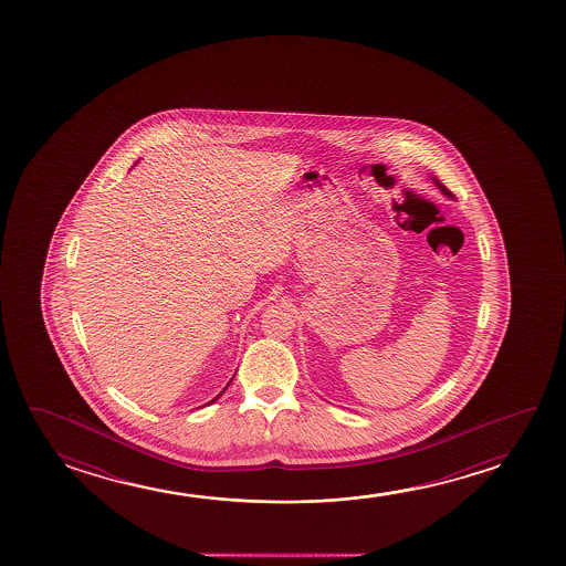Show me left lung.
Listing matches in <instances>:
<instances>
[{"label":"left lung","mask_w":566,"mask_h":566,"mask_svg":"<svg viewBox=\"0 0 566 566\" xmlns=\"http://www.w3.org/2000/svg\"><path fill=\"white\" fill-rule=\"evenodd\" d=\"M433 179V184L434 186L439 187V189H441L442 191V195H447V197H452V193H450L449 189H447V187L442 186L441 181H439V179H434V178H431Z\"/></svg>","instance_id":"1"}]
</instances>
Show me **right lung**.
Wrapping results in <instances>:
<instances>
[{
	"label": "right lung",
	"instance_id": "obj_1",
	"mask_svg": "<svg viewBox=\"0 0 566 566\" xmlns=\"http://www.w3.org/2000/svg\"><path fill=\"white\" fill-rule=\"evenodd\" d=\"M230 382H232V380H230ZM230 382H228V385H226V388L230 387ZM226 388H224V390H226ZM224 390H222V392H220V395H218L217 398H214V400H210L209 403L217 402L218 398H220V396L224 395Z\"/></svg>",
	"mask_w": 566,
	"mask_h": 566
}]
</instances>
